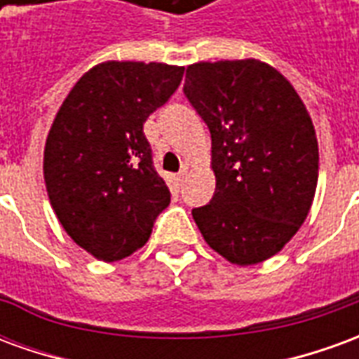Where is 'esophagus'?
<instances>
[{"instance_id":"obj_1","label":"esophagus","mask_w":359,"mask_h":359,"mask_svg":"<svg viewBox=\"0 0 359 359\" xmlns=\"http://www.w3.org/2000/svg\"><path fill=\"white\" fill-rule=\"evenodd\" d=\"M188 175V165L184 163L182 167H180V171L177 172V182H184V179H187Z\"/></svg>"}]
</instances>
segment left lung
Listing matches in <instances>:
<instances>
[{
  "label": "left lung",
  "mask_w": 359,
  "mask_h": 359,
  "mask_svg": "<svg viewBox=\"0 0 359 359\" xmlns=\"http://www.w3.org/2000/svg\"><path fill=\"white\" fill-rule=\"evenodd\" d=\"M184 95L211 134L215 194L192 210L203 241L236 265L262 264L306 221L316 196V128L292 84L257 59L194 63Z\"/></svg>",
  "instance_id": "8db88e82"
}]
</instances>
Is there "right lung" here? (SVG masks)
Listing matches in <instances>:
<instances>
[{"label":"right lung","instance_id":"1","mask_svg":"<svg viewBox=\"0 0 359 359\" xmlns=\"http://www.w3.org/2000/svg\"><path fill=\"white\" fill-rule=\"evenodd\" d=\"M184 67L107 61L59 107L43 149L50 203L67 234L102 262L148 242L171 192L157 175L146 118L179 88Z\"/></svg>","mask_w":359,"mask_h":359}]
</instances>
